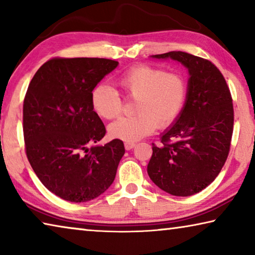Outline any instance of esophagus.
Here are the masks:
<instances>
[{
	"label": "esophagus",
	"instance_id": "esophagus-1",
	"mask_svg": "<svg viewBox=\"0 0 255 255\" xmlns=\"http://www.w3.org/2000/svg\"><path fill=\"white\" fill-rule=\"evenodd\" d=\"M135 146H136L135 143H129V141H126V143H125V148H126L127 150L132 149Z\"/></svg>",
	"mask_w": 255,
	"mask_h": 255
}]
</instances>
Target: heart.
Listing matches in <instances>:
<instances>
[{
  "label": "heart",
  "instance_id": "heart-1",
  "mask_svg": "<svg viewBox=\"0 0 255 255\" xmlns=\"http://www.w3.org/2000/svg\"><path fill=\"white\" fill-rule=\"evenodd\" d=\"M117 84L126 97L136 99L133 117H124L112 123L108 131L112 138L124 141L139 140L156 126L173 124L183 109L187 85L176 73H166L149 65H137L117 77ZM93 110L103 119H114L123 109L119 93L108 84H99L91 94Z\"/></svg>",
  "mask_w": 255,
  "mask_h": 255
}]
</instances>
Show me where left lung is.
I'll use <instances>...</instances> for the list:
<instances>
[{"label":"left lung","instance_id":"1","mask_svg":"<svg viewBox=\"0 0 255 255\" xmlns=\"http://www.w3.org/2000/svg\"><path fill=\"white\" fill-rule=\"evenodd\" d=\"M172 59L189 73L183 109L153 145L147 165L150 180L170 195L188 197L209 185L230 152L234 109L221 71L209 60L184 51L152 55Z\"/></svg>","mask_w":255,"mask_h":255}]
</instances>
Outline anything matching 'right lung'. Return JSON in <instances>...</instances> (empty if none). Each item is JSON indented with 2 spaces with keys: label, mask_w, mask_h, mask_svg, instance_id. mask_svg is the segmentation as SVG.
<instances>
[{
  "label": "right lung",
  "mask_w": 255,
  "mask_h": 255,
  "mask_svg": "<svg viewBox=\"0 0 255 255\" xmlns=\"http://www.w3.org/2000/svg\"><path fill=\"white\" fill-rule=\"evenodd\" d=\"M118 64L106 58H54L29 84L23 101L27 157L41 183L64 200H92L116 178L123 141L89 146L106 135L92 108V91Z\"/></svg>",
  "instance_id": "1"
}]
</instances>
